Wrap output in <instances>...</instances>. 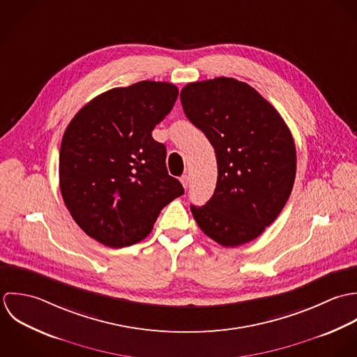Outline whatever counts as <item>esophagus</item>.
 Returning <instances> with one entry per match:
<instances>
[{"label": "esophagus", "instance_id": "obj_1", "mask_svg": "<svg viewBox=\"0 0 357 357\" xmlns=\"http://www.w3.org/2000/svg\"><path fill=\"white\" fill-rule=\"evenodd\" d=\"M181 183L183 185L185 189H188V186L190 185V176H189V175H183V176L181 178Z\"/></svg>", "mask_w": 357, "mask_h": 357}]
</instances>
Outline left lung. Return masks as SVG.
I'll return each instance as SVG.
<instances>
[{
    "instance_id": "left-lung-1",
    "label": "left lung",
    "mask_w": 357,
    "mask_h": 357,
    "mask_svg": "<svg viewBox=\"0 0 357 357\" xmlns=\"http://www.w3.org/2000/svg\"><path fill=\"white\" fill-rule=\"evenodd\" d=\"M181 102L218 164L214 195L206 206H190L193 218L223 247L257 238L284 208L295 181V143L284 120L252 86L229 77L188 84Z\"/></svg>"
}]
</instances>
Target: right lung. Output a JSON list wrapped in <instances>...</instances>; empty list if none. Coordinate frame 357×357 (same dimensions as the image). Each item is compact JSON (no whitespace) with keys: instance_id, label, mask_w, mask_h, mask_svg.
Returning a JSON list of instances; mask_svg holds the SVG:
<instances>
[{"instance_id":"right-lung-1","label":"right lung","mask_w":357,"mask_h":357,"mask_svg":"<svg viewBox=\"0 0 357 357\" xmlns=\"http://www.w3.org/2000/svg\"><path fill=\"white\" fill-rule=\"evenodd\" d=\"M178 88L141 81L88 102L68 126L59 153V186L75 223L96 241L139 243L161 210L185 193L168 175L167 149L151 137L171 112Z\"/></svg>"}]
</instances>
